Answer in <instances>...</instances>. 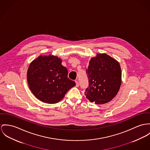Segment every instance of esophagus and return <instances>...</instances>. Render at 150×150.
Instances as JSON below:
<instances>
[{
    "mask_svg": "<svg viewBox=\"0 0 150 150\" xmlns=\"http://www.w3.org/2000/svg\"><path fill=\"white\" fill-rule=\"evenodd\" d=\"M75 83H76V87H79V82L78 81H75Z\"/></svg>",
    "mask_w": 150,
    "mask_h": 150,
    "instance_id": "obj_1",
    "label": "esophagus"
}]
</instances>
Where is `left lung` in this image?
Masks as SVG:
<instances>
[{
	"mask_svg": "<svg viewBox=\"0 0 150 150\" xmlns=\"http://www.w3.org/2000/svg\"><path fill=\"white\" fill-rule=\"evenodd\" d=\"M86 73L89 83L84 92L86 98L98 104L112 100L122 83L119 62L105 54H98L96 57L91 59Z\"/></svg>",
	"mask_w": 150,
	"mask_h": 150,
	"instance_id": "left-lung-1",
	"label": "left lung"
}]
</instances>
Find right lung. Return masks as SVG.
<instances>
[{
	"label": "right lung",
	"mask_w": 150,
	"mask_h": 150,
	"mask_svg": "<svg viewBox=\"0 0 150 150\" xmlns=\"http://www.w3.org/2000/svg\"><path fill=\"white\" fill-rule=\"evenodd\" d=\"M27 81L35 96L49 104L60 101L76 85L68 78L67 69L57 56L40 55L34 60L27 71Z\"/></svg>",
	"instance_id": "obj_1"
}]
</instances>
